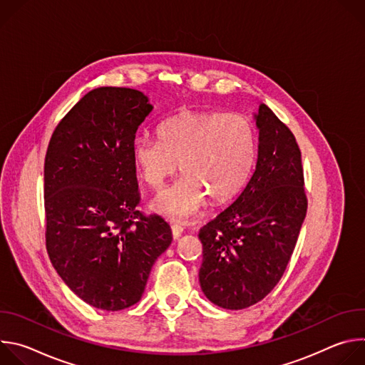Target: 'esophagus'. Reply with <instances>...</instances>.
<instances>
[{"mask_svg": "<svg viewBox=\"0 0 365 365\" xmlns=\"http://www.w3.org/2000/svg\"><path fill=\"white\" fill-rule=\"evenodd\" d=\"M170 231H172V237H173L175 240H178V238L182 235V232H183V228H182L180 225H178V224H172V227H170Z\"/></svg>", "mask_w": 365, "mask_h": 365, "instance_id": "obj_1", "label": "esophagus"}]
</instances>
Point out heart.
I'll list each match as a JSON object with an SVG mask.
<instances>
[{
    "mask_svg": "<svg viewBox=\"0 0 365 365\" xmlns=\"http://www.w3.org/2000/svg\"><path fill=\"white\" fill-rule=\"evenodd\" d=\"M257 154V135L248 118L234 113L182 111L159 127V138H137L133 162L141 179L160 189L180 165L185 176L151 202L170 221L199 215L210 196L232 199L247 183Z\"/></svg>",
    "mask_w": 365,
    "mask_h": 365,
    "instance_id": "heart-1",
    "label": "heart"
}]
</instances>
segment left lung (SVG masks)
<instances>
[{
  "label": "left lung",
  "mask_w": 365,
  "mask_h": 365,
  "mask_svg": "<svg viewBox=\"0 0 365 365\" xmlns=\"http://www.w3.org/2000/svg\"><path fill=\"white\" fill-rule=\"evenodd\" d=\"M255 170L240 196L199 231V283L217 306L245 309L282 279L306 217L302 154L293 133L264 103Z\"/></svg>",
  "instance_id": "obj_1"
}]
</instances>
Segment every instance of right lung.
<instances>
[{
    "label": "right lung",
    "mask_w": 365,
    "mask_h": 365,
    "mask_svg": "<svg viewBox=\"0 0 365 365\" xmlns=\"http://www.w3.org/2000/svg\"><path fill=\"white\" fill-rule=\"evenodd\" d=\"M153 111L135 89L88 92L58 124L44 160L46 248L66 286L88 304L137 303L172 242L169 224L137 211L133 144Z\"/></svg>",
    "instance_id": "add662e5"
}]
</instances>
